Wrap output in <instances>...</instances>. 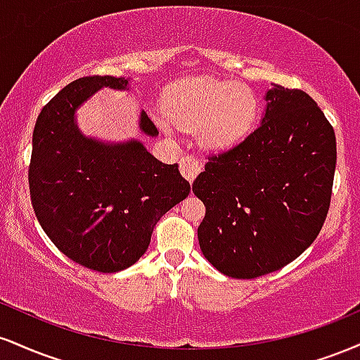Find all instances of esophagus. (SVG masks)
Wrapping results in <instances>:
<instances>
[{"mask_svg": "<svg viewBox=\"0 0 360 360\" xmlns=\"http://www.w3.org/2000/svg\"><path fill=\"white\" fill-rule=\"evenodd\" d=\"M179 167H181V174H183L186 179L189 181V183H193L194 179H196V176L201 172V162L196 159V157L193 155H186L181 159L179 162Z\"/></svg>", "mask_w": 360, "mask_h": 360, "instance_id": "34e87169", "label": "esophagus"}]
</instances>
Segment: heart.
Here are the masks:
<instances>
[{"instance_id":"1","label":"heart","mask_w":360,"mask_h":360,"mask_svg":"<svg viewBox=\"0 0 360 360\" xmlns=\"http://www.w3.org/2000/svg\"><path fill=\"white\" fill-rule=\"evenodd\" d=\"M259 117V98L249 86L213 77L177 81L167 91L159 122L166 130L172 123L196 128L208 148H226L242 140Z\"/></svg>"}]
</instances>
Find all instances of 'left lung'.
<instances>
[{
  "instance_id": "8db88e82",
  "label": "left lung",
  "mask_w": 360,
  "mask_h": 360,
  "mask_svg": "<svg viewBox=\"0 0 360 360\" xmlns=\"http://www.w3.org/2000/svg\"><path fill=\"white\" fill-rule=\"evenodd\" d=\"M262 123L210 155L193 193L205 203L198 240L225 276L254 279L311 245L332 200L335 131L311 96L274 84Z\"/></svg>"
}]
</instances>
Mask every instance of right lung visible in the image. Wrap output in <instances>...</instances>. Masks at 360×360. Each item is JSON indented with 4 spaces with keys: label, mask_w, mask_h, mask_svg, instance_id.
Masks as SVG:
<instances>
[{
    "label": "right lung",
    "mask_w": 360,
    "mask_h": 360,
    "mask_svg": "<svg viewBox=\"0 0 360 360\" xmlns=\"http://www.w3.org/2000/svg\"><path fill=\"white\" fill-rule=\"evenodd\" d=\"M128 79L88 76L60 89L34 128L28 184L44 232L62 254L98 272H118L146 254L155 223L191 186L177 164H164L137 140L88 139L74 113L98 89H125ZM140 130L155 137L146 111Z\"/></svg>",
    "instance_id": "1"
}]
</instances>
